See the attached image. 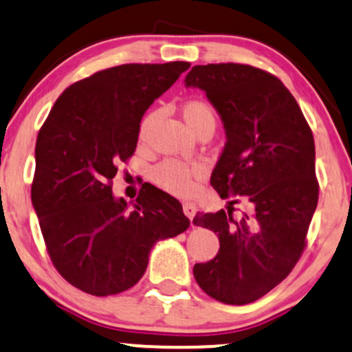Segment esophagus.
<instances>
[{
	"label": "esophagus",
	"instance_id": "obj_1",
	"mask_svg": "<svg viewBox=\"0 0 352 352\" xmlns=\"http://www.w3.org/2000/svg\"><path fill=\"white\" fill-rule=\"evenodd\" d=\"M183 212H184V216L192 222L194 214H196V206H194L192 202H184V204H183Z\"/></svg>",
	"mask_w": 352,
	"mask_h": 352
}]
</instances>
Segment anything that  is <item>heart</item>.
I'll return each mask as SVG.
<instances>
[{
  "label": "heart",
  "instance_id": "heart-1",
  "mask_svg": "<svg viewBox=\"0 0 352 352\" xmlns=\"http://www.w3.org/2000/svg\"><path fill=\"white\" fill-rule=\"evenodd\" d=\"M181 117H183L184 123L192 133H197L201 128L208 125H216V115H214L212 107L208 102L197 100V98L183 103V107H181ZM153 120H155V113L146 115L143 118L138 131V136L142 142L146 138ZM202 175H204V166L202 164H184L175 160L163 161V163L156 164L151 169V179L160 188L166 189V191L173 194H181V196L191 192L196 179Z\"/></svg>",
  "mask_w": 352,
  "mask_h": 352
}]
</instances>
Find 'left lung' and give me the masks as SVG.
<instances>
[{
  "label": "left lung",
  "mask_w": 352,
  "mask_h": 352,
  "mask_svg": "<svg viewBox=\"0 0 352 352\" xmlns=\"http://www.w3.org/2000/svg\"><path fill=\"white\" fill-rule=\"evenodd\" d=\"M186 87L206 92L226 130L210 184L247 210L197 212L192 224L219 237L217 255L196 263L194 278L214 300L247 305L282 283L305 249L318 204L315 142L282 80L243 64L194 65Z\"/></svg>",
  "instance_id": "8db88e82"
}]
</instances>
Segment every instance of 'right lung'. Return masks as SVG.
I'll return each instance as SVG.
<instances>
[{
  "label": "right lung",
  "mask_w": 352,
  "mask_h": 352,
  "mask_svg": "<svg viewBox=\"0 0 352 352\" xmlns=\"http://www.w3.org/2000/svg\"><path fill=\"white\" fill-rule=\"evenodd\" d=\"M189 62L125 64L62 92L39 130L32 208L54 267L95 296L138 283L158 241L189 227L179 201L155 186L133 209L111 192L118 163L135 153L144 111Z\"/></svg>",
  "instance_id": "right-lung-1"
}]
</instances>
